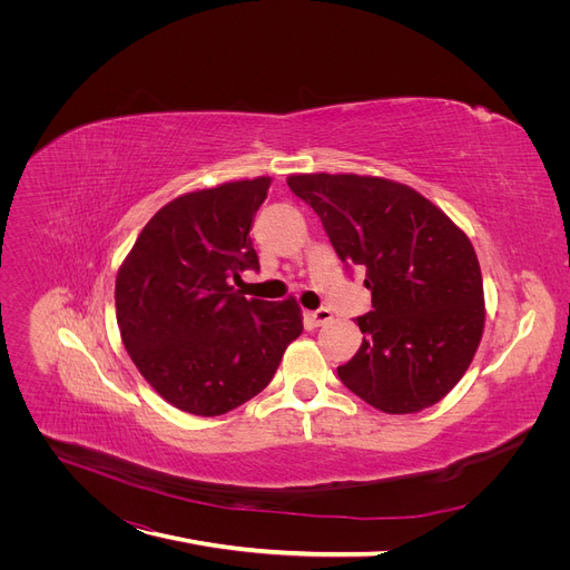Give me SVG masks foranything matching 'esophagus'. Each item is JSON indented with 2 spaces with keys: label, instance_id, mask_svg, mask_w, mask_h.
<instances>
[{
  "label": "esophagus",
  "instance_id": "1",
  "mask_svg": "<svg viewBox=\"0 0 570 570\" xmlns=\"http://www.w3.org/2000/svg\"><path fill=\"white\" fill-rule=\"evenodd\" d=\"M309 316V321L318 327V325H325L327 321H333V312L327 309V307H321V309H316V312H309L307 314Z\"/></svg>",
  "mask_w": 570,
  "mask_h": 570
}]
</instances>
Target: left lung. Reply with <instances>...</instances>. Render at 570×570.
Listing matches in <instances>:
<instances>
[{
	"instance_id": "8db88e82",
	"label": "left lung",
	"mask_w": 570,
	"mask_h": 570,
	"mask_svg": "<svg viewBox=\"0 0 570 570\" xmlns=\"http://www.w3.org/2000/svg\"><path fill=\"white\" fill-rule=\"evenodd\" d=\"M348 267L365 269L372 312L342 383L383 413H417L453 391L483 337V277L471 239L415 189L370 175H291Z\"/></svg>"
}]
</instances>
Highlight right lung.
I'll return each instance as SVG.
<instances>
[{
  "instance_id": "right-lung-1",
  "label": "right lung",
  "mask_w": 570,
  "mask_h": 570,
  "mask_svg": "<svg viewBox=\"0 0 570 570\" xmlns=\"http://www.w3.org/2000/svg\"><path fill=\"white\" fill-rule=\"evenodd\" d=\"M269 183L237 179L177 196L145 224L117 273L125 348L179 411L209 417L249 402L303 333L295 297L247 301L228 284L258 269L249 230Z\"/></svg>"
}]
</instances>
